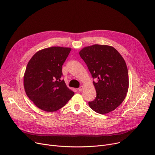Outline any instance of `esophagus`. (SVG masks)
<instances>
[{"instance_id":"34e87169","label":"esophagus","mask_w":155,"mask_h":155,"mask_svg":"<svg viewBox=\"0 0 155 155\" xmlns=\"http://www.w3.org/2000/svg\"><path fill=\"white\" fill-rule=\"evenodd\" d=\"M83 89H84V86H81V87H80L78 88V90L79 91H81L82 90H83Z\"/></svg>"}]
</instances>
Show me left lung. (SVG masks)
<instances>
[{
  "instance_id": "1",
  "label": "left lung",
  "mask_w": 155,
  "mask_h": 155,
  "mask_svg": "<svg viewBox=\"0 0 155 155\" xmlns=\"http://www.w3.org/2000/svg\"><path fill=\"white\" fill-rule=\"evenodd\" d=\"M79 54L93 78L97 92L89 107L100 114H107L119 107L125 100L129 87L128 68L118 51L110 45L95 44L82 48Z\"/></svg>"
}]
</instances>
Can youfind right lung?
I'll use <instances>...</instances> for the list:
<instances>
[{"label":"right lung","instance_id":"1","mask_svg":"<svg viewBox=\"0 0 155 155\" xmlns=\"http://www.w3.org/2000/svg\"><path fill=\"white\" fill-rule=\"evenodd\" d=\"M71 48L51 47L40 50L30 58L24 76L27 97L38 108L54 112L65 106L74 95L62 76V65Z\"/></svg>","mask_w":155,"mask_h":155}]
</instances>
